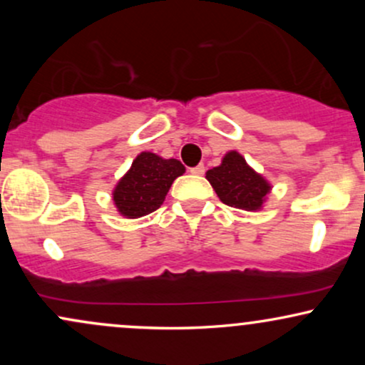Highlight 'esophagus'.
Segmentation results:
<instances>
[{
  "label": "esophagus",
  "mask_w": 365,
  "mask_h": 365,
  "mask_svg": "<svg viewBox=\"0 0 365 365\" xmlns=\"http://www.w3.org/2000/svg\"><path fill=\"white\" fill-rule=\"evenodd\" d=\"M204 171H206V168H204V165H199V166H195V168H190V173L192 175H197V177H202Z\"/></svg>",
  "instance_id": "34e87169"
}]
</instances>
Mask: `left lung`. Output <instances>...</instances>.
Returning a JSON list of instances; mask_svg holds the SVG:
<instances>
[{
	"label": "left lung",
	"mask_w": 365,
	"mask_h": 365,
	"mask_svg": "<svg viewBox=\"0 0 365 365\" xmlns=\"http://www.w3.org/2000/svg\"><path fill=\"white\" fill-rule=\"evenodd\" d=\"M206 178L221 202L244 211H261L273 188L237 150H228L220 166L207 170Z\"/></svg>",
	"instance_id": "1"
}]
</instances>
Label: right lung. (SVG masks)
<instances>
[{
    "instance_id": "obj_1",
    "label": "right lung",
    "mask_w": 365,
    "mask_h": 365,
    "mask_svg": "<svg viewBox=\"0 0 365 365\" xmlns=\"http://www.w3.org/2000/svg\"><path fill=\"white\" fill-rule=\"evenodd\" d=\"M183 173L185 166L178 159H165L144 150L113 188V202L128 220L149 215L161 207L171 183Z\"/></svg>"
}]
</instances>
